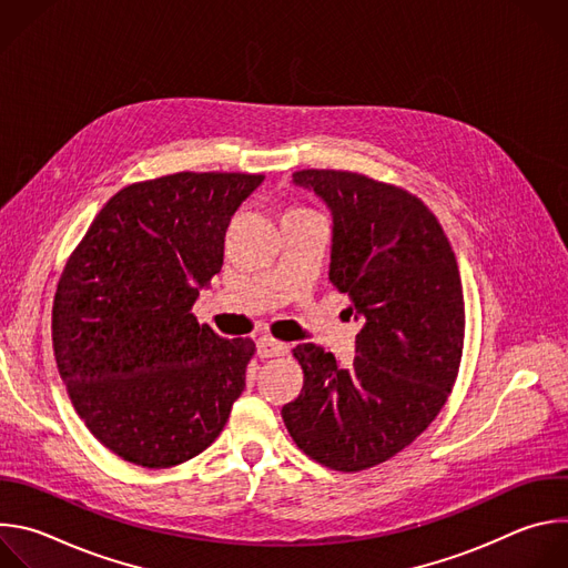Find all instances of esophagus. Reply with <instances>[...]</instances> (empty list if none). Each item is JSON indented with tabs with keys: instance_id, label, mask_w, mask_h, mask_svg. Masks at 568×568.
Returning <instances> with one entry per match:
<instances>
[{
	"instance_id": "1",
	"label": "esophagus",
	"mask_w": 568,
	"mask_h": 568,
	"mask_svg": "<svg viewBox=\"0 0 568 568\" xmlns=\"http://www.w3.org/2000/svg\"><path fill=\"white\" fill-rule=\"evenodd\" d=\"M256 353H258V357H263V359H267V357H281V355L287 353V344L276 342L274 337H261V339L256 342Z\"/></svg>"
}]
</instances>
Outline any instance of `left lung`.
Returning a JSON list of instances; mask_svg holds the SVG:
<instances>
[{
	"label": "left lung",
	"mask_w": 568,
	"mask_h": 568,
	"mask_svg": "<svg viewBox=\"0 0 568 568\" xmlns=\"http://www.w3.org/2000/svg\"><path fill=\"white\" fill-rule=\"evenodd\" d=\"M333 215L331 281L362 318L355 359L301 344L303 390L283 420L316 463L359 471L412 445L458 375L465 307L458 265L436 215L412 193L346 171H298Z\"/></svg>",
	"instance_id": "1"
}]
</instances>
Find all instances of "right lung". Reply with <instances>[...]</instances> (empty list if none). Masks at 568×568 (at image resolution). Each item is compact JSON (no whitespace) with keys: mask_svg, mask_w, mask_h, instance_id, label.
<instances>
[{"mask_svg":"<svg viewBox=\"0 0 568 568\" xmlns=\"http://www.w3.org/2000/svg\"><path fill=\"white\" fill-rule=\"evenodd\" d=\"M263 175L178 173L119 191L71 254L53 301V353L75 414L116 456L180 465L224 429L252 339L191 307L222 270L231 215Z\"/></svg>","mask_w":568,"mask_h":568,"instance_id":"add662e5","label":"right lung"}]
</instances>
